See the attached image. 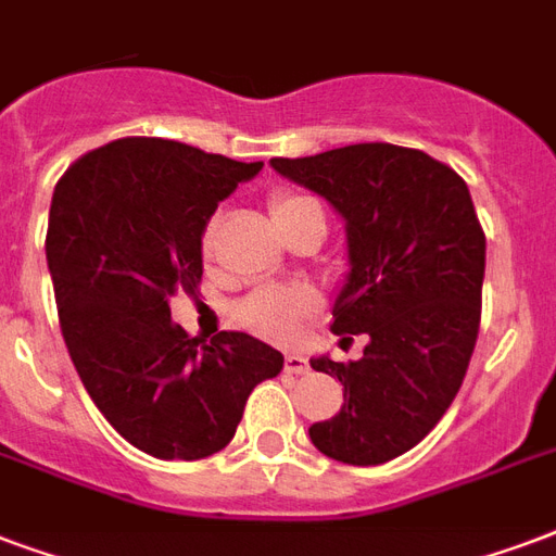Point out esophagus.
Returning a JSON list of instances; mask_svg holds the SVG:
<instances>
[{"instance_id": "obj_1", "label": "esophagus", "mask_w": 556, "mask_h": 556, "mask_svg": "<svg viewBox=\"0 0 556 556\" xmlns=\"http://www.w3.org/2000/svg\"><path fill=\"white\" fill-rule=\"evenodd\" d=\"M283 369L290 375H307L311 372V363H307V357H302V354H287V357H283Z\"/></svg>"}]
</instances>
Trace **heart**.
Listing matches in <instances>:
<instances>
[{"instance_id":"1","label":"heart","mask_w":556,"mask_h":556,"mask_svg":"<svg viewBox=\"0 0 556 556\" xmlns=\"http://www.w3.org/2000/svg\"><path fill=\"white\" fill-rule=\"evenodd\" d=\"M269 211L278 228H287L295 216L307 214V211H319V204L295 193H275L269 199ZM216 231H219V216L207 219L202 231V254L211 257L216 245ZM319 311V299L311 290H290V287H263L254 290L249 299L240 302L237 307V319L249 328V331L269 337V340H295L302 333L304 323L313 313Z\"/></svg>"}]
</instances>
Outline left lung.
Here are the masks:
<instances>
[{"label": "left lung", "instance_id": "8db88e82", "mask_svg": "<svg viewBox=\"0 0 556 556\" xmlns=\"http://www.w3.org/2000/svg\"><path fill=\"white\" fill-rule=\"evenodd\" d=\"M269 164L342 216L349 273L331 331L369 337L361 361H311L342 383L340 413L311 425L313 445L352 466L392 460L452 407L475 352L486 237L469 187L431 154L392 143Z\"/></svg>", "mask_w": 556, "mask_h": 556}]
</instances>
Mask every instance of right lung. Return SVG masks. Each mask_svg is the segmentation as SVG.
Listing matches in <instances>:
<instances>
[{
	"label": "right lung",
	"mask_w": 556,
	"mask_h": 556,
	"mask_svg": "<svg viewBox=\"0 0 556 556\" xmlns=\"http://www.w3.org/2000/svg\"><path fill=\"white\" fill-rule=\"evenodd\" d=\"M161 137H123L58 181L46 263L75 372L119 437L157 460L223 452L283 354L249 333L190 337L169 299L195 295L216 204L261 173Z\"/></svg>",
	"instance_id": "1"
}]
</instances>
